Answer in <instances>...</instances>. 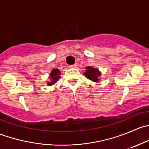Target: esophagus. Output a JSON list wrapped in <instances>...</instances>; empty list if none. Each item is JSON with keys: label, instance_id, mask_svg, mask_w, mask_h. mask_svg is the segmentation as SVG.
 <instances>
[{"label": "esophagus", "instance_id": "34e87169", "mask_svg": "<svg viewBox=\"0 0 149 149\" xmlns=\"http://www.w3.org/2000/svg\"><path fill=\"white\" fill-rule=\"evenodd\" d=\"M76 66H77V65H76V64H73V65H70V66H69V67H70V68H76Z\"/></svg>", "mask_w": 149, "mask_h": 149}]
</instances>
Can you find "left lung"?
Segmentation results:
<instances>
[{"mask_svg": "<svg viewBox=\"0 0 149 149\" xmlns=\"http://www.w3.org/2000/svg\"><path fill=\"white\" fill-rule=\"evenodd\" d=\"M85 69L86 70L84 74L86 79L94 82L100 81V78L101 77L102 73L98 68H95L91 66H88V67H86Z\"/></svg>", "mask_w": 149, "mask_h": 149, "instance_id": "left-lung-1", "label": "left lung"}]
</instances>
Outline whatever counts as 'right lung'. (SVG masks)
<instances>
[{"instance_id": "obj_1", "label": "right lung", "mask_w": 149, "mask_h": 149, "mask_svg": "<svg viewBox=\"0 0 149 149\" xmlns=\"http://www.w3.org/2000/svg\"><path fill=\"white\" fill-rule=\"evenodd\" d=\"M61 71L58 68H54L52 69V71H51L50 74L49 75V81H47V86H52L53 84H55L61 79Z\"/></svg>"}]
</instances>
